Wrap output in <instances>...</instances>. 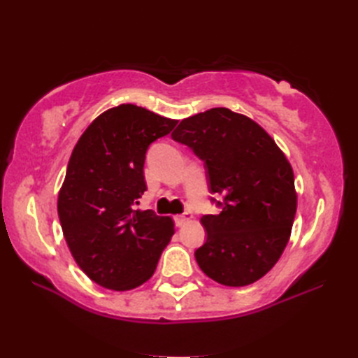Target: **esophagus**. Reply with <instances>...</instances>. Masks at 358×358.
I'll return each mask as SVG.
<instances>
[{"instance_id": "1", "label": "esophagus", "mask_w": 358, "mask_h": 358, "mask_svg": "<svg viewBox=\"0 0 358 358\" xmlns=\"http://www.w3.org/2000/svg\"><path fill=\"white\" fill-rule=\"evenodd\" d=\"M191 218H192V212L186 210L185 214H181V215L177 217V226H185Z\"/></svg>"}]
</instances>
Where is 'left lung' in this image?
I'll list each match as a JSON object with an SVG mask.
<instances>
[{
    "mask_svg": "<svg viewBox=\"0 0 358 358\" xmlns=\"http://www.w3.org/2000/svg\"><path fill=\"white\" fill-rule=\"evenodd\" d=\"M172 140L204 163L210 199L222 209L203 215L206 241L195 250L200 269L224 286H246L268 273L291 235L296 210L294 172L255 121L226 108L185 118Z\"/></svg>",
    "mask_w": 358,
    "mask_h": 358,
    "instance_id": "left-lung-1",
    "label": "left lung"
}]
</instances>
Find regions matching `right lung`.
I'll return each mask as SVG.
<instances>
[{
	"instance_id": "add662e5",
	"label": "right lung",
	"mask_w": 358,
	"mask_h": 358,
	"mask_svg": "<svg viewBox=\"0 0 358 358\" xmlns=\"http://www.w3.org/2000/svg\"><path fill=\"white\" fill-rule=\"evenodd\" d=\"M175 126L177 120L120 104L96 117L73 148L58 217L72 257L96 285L129 291L154 275L173 222L135 206L148 189L146 152Z\"/></svg>"
}]
</instances>
